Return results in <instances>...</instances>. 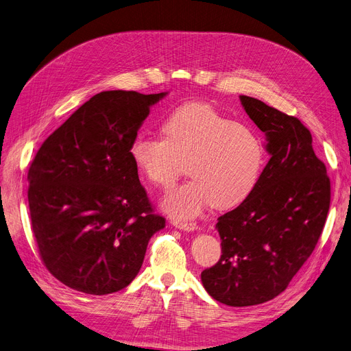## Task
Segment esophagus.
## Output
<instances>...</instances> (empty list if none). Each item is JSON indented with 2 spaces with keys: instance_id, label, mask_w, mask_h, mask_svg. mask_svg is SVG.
<instances>
[{
  "instance_id": "34e87169",
  "label": "esophagus",
  "mask_w": 351,
  "mask_h": 351,
  "mask_svg": "<svg viewBox=\"0 0 351 351\" xmlns=\"http://www.w3.org/2000/svg\"><path fill=\"white\" fill-rule=\"evenodd\" d=\"M173 226L182 230H186V232H193L197 229V223L196 222H173Z\"/></svg>"
}]
</instances>
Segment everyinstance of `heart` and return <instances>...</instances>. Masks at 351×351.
Returning <instances> with one entry per match:
<instances>
[{"label":"heart","instance_id":"1","mask_svg":"<svg viewBox=\"0 0 351 351\" xmlns=\"http://www.w3.org/2000/svg\"><path fill=\"white\" fill-rule=\"evenodd\" d=\"M162 138L138 134L129 146L136 171L155 188H168L183 172L192 178L172 188L162 208L178 219L196 217L209 205L232 209L253 192L265 163V146L252 129L206 104L176 108L162 122Z\"/></svg>","mask_w":351,"mask_h":351}]
</instances>
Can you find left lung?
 Returning <instances> with one entry per match:
<instances>
[{"label": "left lung", "mask_w": 351, "mask_h": 351, "mask_svg": "<svg viewBox=\"0 0 351 351\" xmlns=\"http://www.w3.org/2000/svg\"><path fill=\"white\" fill-rule=\"evenodd\" d=\"M241 102L265 132L270 159L253 192L217 217L222 254L200 274L210 296L233 307L269 302L287 287L319 242L331 195L308 129L256 98Z\"/></svg>", "instance_id": "8db88e82"}]
</instances>
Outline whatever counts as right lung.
<instances>
[{
	"label": "right lung",
	"mask_w": 351,
	"mask_h": 351,
	"mask_svg": "<svg viewBox=\"0 0 351 351\" xmlns=\"http://www.w3.org/2000/svg\"><path fill=\"white\" fill-rule=\"evenodd\" d=\"M166 94L105 90L44 141L28 171L31 229L55 279L86 294L122 290L165 228L129 146Z\"/></svg>",
	"instance_id": "right-lung-1"
}]
</instances>
